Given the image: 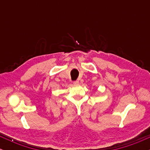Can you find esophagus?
<instances>
[{
    "label": "esophagus",
    "instance_id": "esophagus-1",
    "mask_svg": "<svg viewBox=\"0 0 150 150\" xmlns=\"http://www.w3.org/2000/svg\"><path fill=\"white\" fill-rule=\"evenodd\" d=\"M79 83H80V82H79L78 80H76V81H75V82H73V84H74V85H79Z\"/></svg>",
    "mask_w": 150,
    "mask_h": 150
}]
</instances>
